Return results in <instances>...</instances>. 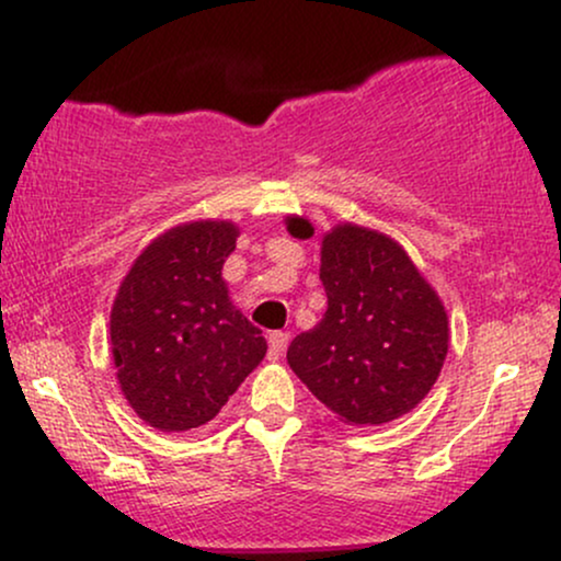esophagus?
<instances>
[{"label": "esophagus", "instance_id": "esophagus-1", "mask_svg": "<svg viewBox=\"0 0 561 561\" xmlns=\"http://www.w3.org/2000/svg\"><path fill=\"white\" fill-rule=\"evenodd\" d=\"M287 334L285 332H268V362H279L285 353Z\"/></svg>", "mask_w": 561, "mask_h": 561}]
</instances>
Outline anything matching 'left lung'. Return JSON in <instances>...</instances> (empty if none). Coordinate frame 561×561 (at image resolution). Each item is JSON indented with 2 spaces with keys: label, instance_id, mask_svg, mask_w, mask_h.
<instances>
[{
  "label": "left lung",
  "instance_id": "left-lung-1",
  "mask_svg": "<svg viewBox=\"0 0 561 561\" xmlns=\"http://www.w3.org/2000/svg\"><path fill=\"white\" fill-rule=\"evenodd\" d=\"M289 234L311 237L306 218ZM327 311L287 347V364L340 420L385 424L416 409L448 353L440 298L405 250L375 229L340 224L321 242Z\"/></svg>",
  "mask_w": 561,
  "mask_h": 561
}]
</instances>
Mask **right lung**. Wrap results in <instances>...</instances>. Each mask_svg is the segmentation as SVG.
Listing matches in <instances>:
<instances>
[{
  "label": "right lung",
  "instance_id": "obj_1",
  "mask_svg": "<svg viewBox=\"0 0 561 561\" xmlns=\"http://www.w3.org/2000/svg\"><path fill=\"white\" fill-rule=\"evenodd\" d=\"M240 229L192 221L152 240L121 282L111 311L118 385L150 427L210 422L266 356L259 327L231 306L224 261Z\"/></svg>",
  "mask_w": 561,
  "mask_h": 561
}]
</instances>
